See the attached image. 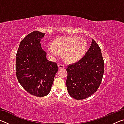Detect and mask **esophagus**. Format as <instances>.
<instances>
[{
  "instance_id": "1",
  "label": "esophagus",
  "mask_w": 124,
  "mask_h": 124,
  "mask_svg": "<svg viewBox=\"0 0 124 124\" xmlns=\"http://www.w3.org/2000/svg\"><path fill=\"white\" fill-rule=\"evenodd\" d=\"M58 68L60 69H62V68H64V66L63 64L61 63H59L58 64Z\"/></svg>"
}]
</instances>
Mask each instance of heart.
I'll return each instance as SVG.
<instances>
[{
  "mask_svg": "<svg viewBox=\"0 0 124 124\" xmlns=\"http://www.w3.org/2000/svg\"><path fill=\"white\" fill-rule=\"evenodd\" d=\"M54 47L48 48L49 54L57 57L60 54H64L67 62H77L83 57L87 50V42L77 37H61L54 42Z\"/></svg>",
  "mask_w": 124,
  "mask_h": 124,
  "instance_id": "1",
  "label": "heart"
}]
</instances>
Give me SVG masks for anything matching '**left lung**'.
Listing matches in <instances>:
<instances>
[{
	"mask_svg": "<svg viewBox=\"0 0 124 124\" xmlns=\"http://www.w3.org/2000/svg\"><path fill=\"white\" fill-rule=\"evenodd\" d=\"M66 86L71 97L83 100L97 91L104 73V60L97 43L92 39L85 55L74 63L67 66Z\"/></svg>",
	"mask_w": 124,
	"mask_h": 124,
	"instance_id": "left-lung-1",
	"label": "left lung"
}]
</instances>
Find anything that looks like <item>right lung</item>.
<instances>
[{
    "label": "right lung",
    "instance_id": "right-lung-1",
    "mask_svg": "<svg viewBox=\"0 0 124 124\" xmlns=\"http://www.w3.org/2000/svg\"><path fill=\"white\" fill-rule=\"evenodd\" d=\"M45 33L35 31L21 41L16 54V74L18 82L33 96L44 97L51 90L58 71L56 62L46 59L40 40Z\"/></svg>",
    "mask_w": 124,
    "mask_h": 124
}]
</instances>
